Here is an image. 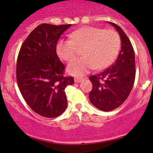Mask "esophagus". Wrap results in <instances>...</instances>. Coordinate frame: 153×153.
Listing matches in <instances>:
<instances>
[{
	"instance_id": "1",
	"label": "esophagus",
	"mask_w": 153,
	"mask_h": 153,
	"mask_svg": "<svg viewBox=\"0 0 153 153\" xmlns=\"http://www.w3.org/2000/svg\"><path fill=\"white\" fill-rule=\"evenodd\" d=\"M82 80H83V78H81V77H76V78H74V82H76V83H79V82H81Z\"/></svg>"
}]
</instances>
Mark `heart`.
Returning a JSON list of instances; mask_svg holds the SVG:
<instances>
[{"label": "heart", "mask_w": 153, "mask_h": 153, "mask_svg": "<svg viewBox=\"0 0 153 153\" xmlns=\"http://www.w3.org/2000/svg\"><path fill=\"white\" fill-rule=\"evenodd\" d=\"M71 39H61L56 45V52L63 61H71L78 48H83L84 57L76 58L67 66V71L74 76H82L91 69H103L116 59L121 45L118 34L114 30L84 27L70 35Z\"/></svg>", "instance_id": "1"}]
</instances>
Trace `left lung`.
<instances>
[{"label":"left lung","instance_id":"8db88e82","mask_svg":"<svg viewBox=\"0 0 153 153\" xmlns=\"http://www.w3.org/2000/svg\"><path fill=\"white\" fill-rule=\"evenodd\" d=\"M121 40V49L114 64L90 80L92 90L89 97L91 103L102 111L117 108L127 99L135 79V56L127 35L119 26L112 22Z\"/></svg>","mask_w":153,"mask_h":153}]
</instances>
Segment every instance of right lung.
<instances>
[{"instance_id": "add662e5", "label": "right lung", "mask_w": 153, "mask_h": 153, "mask_svg": "<svg viewBox=\"0 0 153 153\" xmlns=\"http://www.w3.org/2000/svg\"><path fill=\"white\" fill-rule=\"evenodd\" d=\"M71 25L37 26L22 45L16 62V81L22 97L37 114L58 117L67 107L65 88L73 85L64 76V64L56 53L61 35Z\"/></svg>"}]
</instances>
